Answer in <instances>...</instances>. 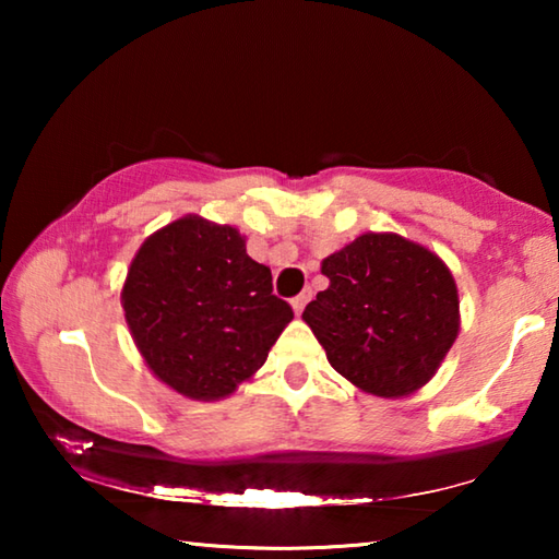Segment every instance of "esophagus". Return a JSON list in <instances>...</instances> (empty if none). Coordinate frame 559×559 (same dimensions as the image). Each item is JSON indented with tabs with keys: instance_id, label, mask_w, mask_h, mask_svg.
Listing matches in <instances>:
<instances>
[{
	"instance_id": "esophagus-1",
	"label": "esophagus",
	"mask_w": 559,
	"mask_h": 559,
	"mask_svg": "<svg viewBox=\"0 0 559 559\" xmlns=\"http://www.w3.org/2000/svg\"><path fill=\"white\" fill-rule=\"evenodd\" d=\"M310 296H313V293L310 290H302L300 296H296L290 300V306H293V310H296V316H300L302 313V308H306V302L310 300Z\"/></svg>"
}]
</instances>
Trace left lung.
<instances>
[{
	"instance_id": "8db88e82",
	"label": "left lung",
	"mask_w": 559,
	"mask_h": 559,
	"mask_svg": "<svg viewBox=\"0 0 559 559\" xmlns=\"http://www.w3.org/2000/svg\"><path fill=\"white\" fill-rule=\"evenodd\" d=\"M330 286L302 310L328 362L367 394L427 384L459 335V290L437 253L400 234H362L323 261Z\"/></svg>"
}]
</instances>
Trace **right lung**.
Wrapping results in <instances>:
<instances>
[{"label":"right lung","instance_id":"add662e5","mask_svg":"<svg viewBox=\"0 0 559 559\" xmlns=\"http://www.w3.org/2000/svg\"><path fill=\"white\" fill-rule=\"evenodd\" d=\"M120 300L150 370L200 402L229 396L249 380L293 320L288 302L273 296L271 269L246 253L243 236L194 214L147 236Z\"/></svg>","mask_w":559,"mask_h":559}]
</instances>
